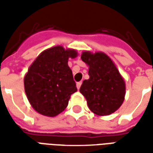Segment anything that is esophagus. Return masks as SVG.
<instances>
[{"mask_svg": "<svg viewBox=\"0 0 153 153\" xmlns=\"http://www.w3.org/2000/svg\"><path fill=\"white\" fill-rule=\"evenodd\" d=\"M81 84H82V82H81V81H80V82H78V83H76V86H77V88H78V89H79L80 88Z\"/></svg>", "mask_w": 153, "mask_h": 153, "instance_id": "34e87169", "label": "esophagus"}]
</instances>
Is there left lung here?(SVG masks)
Segmentation results:
<instances>
[{
	"instance_id": "obj_1",
	"label": "left lung",
	"mask_w": 153,
	"mask_h": 153,
	"mask_svg": "<svg viewBox=\"0 0 153 153\" xmlns=\"http://www.w3.org/2000/svg\"><path fill=\"white\" fill-rule=\"evenodd\" d=\"M81 59L89 66V79L83 81L79 89L89 109L98 115L115 112L125 95V81L115 64L103 52L84 51Z\"/></svg>"
}]
</instances>
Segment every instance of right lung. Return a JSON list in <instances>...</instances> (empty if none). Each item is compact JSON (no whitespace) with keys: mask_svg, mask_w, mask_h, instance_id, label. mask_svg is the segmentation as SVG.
<instances>
[{"mask_svg":"<svg viewBox=\"0 0 153 153\" xmlns=\"http://www.w3.org/2000/svg\"><path fill=\"white\" fill-rule=\"evenodd\" d=\"M76 56L75 50L57 46L42 51L29 67L25 93L38 113L53 117L66 108L71 94L77 91L68 60Z\"/></svg>","mask_w":153,"mask_h":153,"instance_id":"obj_1","label":"right lung"}]
</instances>
